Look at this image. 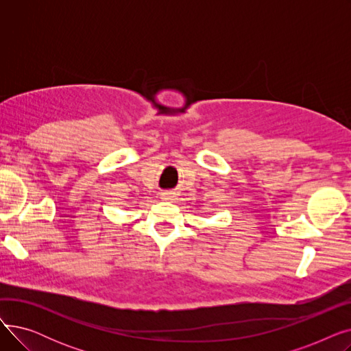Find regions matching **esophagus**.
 I'll use <instances>...</instances> for the list:
<instances>
[{
    "instance_id": "1",
    "label": "esophagus",
    "mask_w": 351,
    "mask_h": 351,
    "mask_svg": "<svg viewBox=\"0 0 351 351\" xmlns=\"http://www.w3.org/2000/svg\"><path fill=\"white\" fill-rule=\"evenodd\" d=\"M160 197L165 199V200H169V199L173 197V193H171V192H163V193L160 195Z\"/></svg>"
}]
</instances>
